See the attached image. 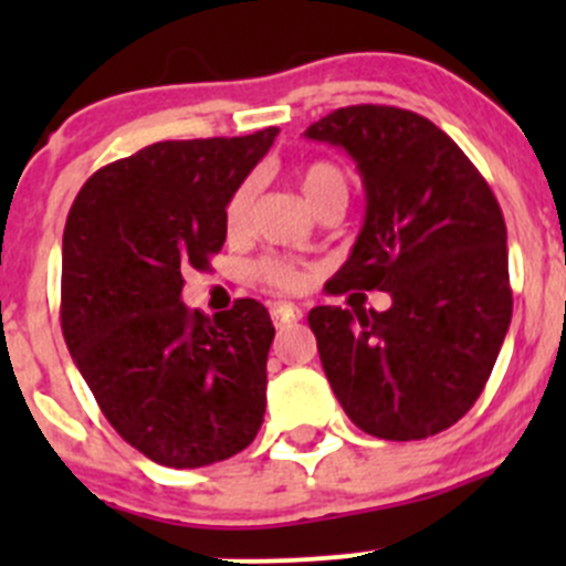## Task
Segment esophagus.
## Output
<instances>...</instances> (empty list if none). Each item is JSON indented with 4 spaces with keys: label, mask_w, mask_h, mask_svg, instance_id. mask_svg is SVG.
Wrapping results in <instances>:
<instances>
[{
    "label": "esophagus",
    "mask_w": 566,
    "mask_h": 566,
    "mask_svg": "<svg viewBox=\"0 0 566 566\" xmlns=\"http://www.w3.org/2000/svg\"><path fill=\"white\" fill-rule=\"evenodd\" d=\"M271 319L276 328H287L290 323L301 319V310L295 304H287V301H276V304H271Z\"/></svg>",
    "instance_id": "1"
}]
</instances>
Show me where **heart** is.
<instances>
[{
    "label": "heart",
    "instance_id": "1",
    "mask_svg": "<svg viewBox=\"0 0 566 566\" xmlns=\"http://www.w3.org/2000/svg\"><path fill=\"white\" fill-rule=\"evenodd\" d=\"M295 180H298L301 193L310 202V208L323 210L325 205H345L347 202V175L342 172V167L331 161H306L301 164L298 172H295ZM251 199H254V186L251 182H241V186L232 191L230 202H227L224 210V224L230 235H238V232L247 227ZM256 276L260 282H265L268 287L284 290V293H295L306 284L310 273L304 268H298L295 262L279 260V256H265V260L256 262Z\"/></svg>",
    "mask_w": 566,
    "mask_h": 566
}]
</instances>
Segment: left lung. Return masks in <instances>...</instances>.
Returning a JSON list of instances; mask_svg holds the SVG:
<instances>
[{"instance_id": "obj_1", "label": "left lung", "mask_w": 566, "mask_h": 566, "mask_svg": "<svg viewBox=\"0 0 566 566\" xmlns=\"http://www.w3.org/2000/svg\"><path fill=\"white\" fill-rule=\"evenodd\" d=\"M306 136L345 147L367 188L361 235L331 293L391 295L386 312L358 304L310 312L325 378L369 436H438L473 408L510 328L499 199L471 158L408 108H336Z\"/></svg>"}]
</instances>
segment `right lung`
<instances>
[{"instance_id": "1", "label": "right lung", "mask_w": 566, "mask_h": 566, "mask_svg": "<svg viewBox=\"0 0 566 566\" xmlns=\"http://www.w3.org/2000/svg\"><path fill=\"white\" fill-rule=\"evenodd\" d=\"M279 128L156 142L82 186L62 235V336L123 441L169 468L243 452L265 416V306L238 298L213 319L180 301L208 271L224 210Z\"/></svg>"}]
</instances>
